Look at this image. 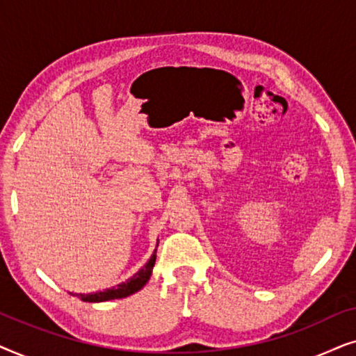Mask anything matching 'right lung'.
<instances>
[{
  "label": "right lung",
  "instance_id": "obj_1",
  "mask_svg": "<svg viewBox=\"0 0 356 356\" xmlns=\"http://www.w3.org/2000/svg\"><path fill=\"white\" fill-rule=\"evenodd\" d=\"M155 259H157V250L154 251V254L150 256V259L147 262H145L143 269L136 272L131 279H128L126 282H121V284H118L116 286H111V289H106L104 291H97V293H87V295L76 293V296L82 301H87V303H100V301L126 298V296L136 293V291H139L145 284H147L150 275H152Z\"/></svg>",
  "mask_w": 356,
  "mask_h": 356
}]
</instances>
